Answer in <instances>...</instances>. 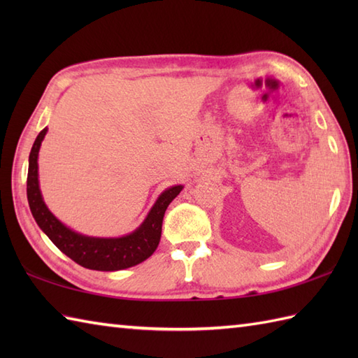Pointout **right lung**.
I'll list each match as a JSON object with an SVG mask.
<instances>
[{
  "label": "right lung",
  "mask_w": 358,
  "mask_h": 358,
  "mask_svg": "<svg viewBox=\"0 0 358 358\" xmlns=\"http://www.w3.org/2000/svg\"><path fill=\"white\" fill-rule=\"evenodd\" d=\"M45 132H48V127H44L36 136L29 155L27 172L29 208L41 231L63 254L87 269L120 271L132 268L149 258L155 252L162 238L164 212L171 201L181 192L183 186H172L162 192L148 217L132 234L118 238H96L81 235L59 222L43 201L40 181H38V152H40Z\"/></svg>",
  "instance_id": "obj_1"
}]
</instances>
